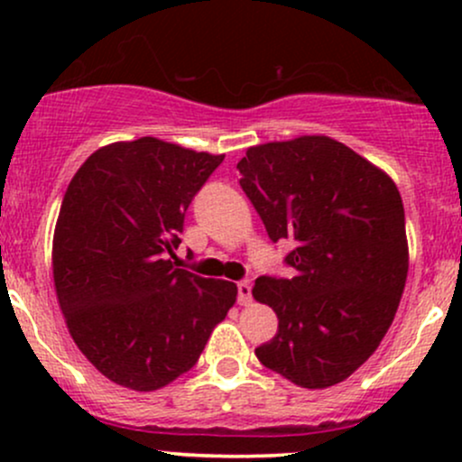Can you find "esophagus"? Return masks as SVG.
Returning a JSON list of instances; mask_svg holds the SVG:
<instances>
[{
  "instance_id": "1",
  "label": "esophagus",
  "mask_w": 462,
  "mask_h": 462,
  "mask_svg": "<svg viewBox=\"0 0 462 462\" xmlns=\"http://www.w3.org/2000/svg\"><path fill=\"white\" fill-rule=\"evenodd\" d=\"M236 286H238V304L241 306L252 304V284H249V280H241Z\"/></svg>"
}]
</instances>
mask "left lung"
I'll use <instances>...</instances> for the list:
<instances>
[{"mask_svg":"<svg viewBox=\"0 0 462 462\" xmlns=\"http://www.w3.org/2000/svg\"><path fill=\"white\" fill-rule=\"evenodd\" d=\"M241 187L273 243L291 241V280L261 275L252 295L278 315L256 347L301 389L343 383L380 346L408 273L404 204L380 167L330 136L254 145Z\"/></svg>","mask_w":462,"mask_h":462,"instance_id":"left-lung-1","label":"left lung"}]
</instances>
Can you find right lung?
Segmentation results:
<instances>
[{
  "mask_svg": "<svg viewBox=\"0 0 462 462\" xmlns=\"http://www.w3.org/2000/svg\"><path fill=\"white\" fill-rule=\"evenodd\" d=\"M224 161L153 136L99 147L69 182L51 267L69 334L99 374L156 391L198 363L236 284L178 269L190 199Z\"/></svg>",
  "mask_w": 462,
  "mask_h": 462,
  "instance_id": "add662e5",
  "label": "right lung"
}]
</instances>
